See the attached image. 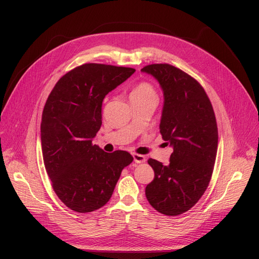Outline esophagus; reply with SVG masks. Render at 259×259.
<instances>
[{"mask_svg": "<svg viewBox=\"0 0 259 259\" xmlns=\"http://www.w3.org/2000/svg\"><path fill=\"white\" fill-rule=\"evenodd\" d=\"M133 159H134L135 163H144V162H146L145 155L138 154V153H133Z\"/></svg>", "mask_w": 259, "mask_h": 259, "instance_id": "34e87169", "label": "esophagus"}]
</instances>
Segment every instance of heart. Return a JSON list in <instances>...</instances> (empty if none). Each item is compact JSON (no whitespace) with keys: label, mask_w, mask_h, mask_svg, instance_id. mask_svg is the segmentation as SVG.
I'll return each mask as SVG.
<instances>
[{"label":"heart","mask_w":259,"mask_h":259,"mask_svg":"<svg viewBox=\"0 0 259 259\" xmlns=\"http://www.w3.org/2000/svg\"><path fill=\"white\" fill-rule=\"evenodd\" d=\"M150 97H155V93L152 86L148 83H139L131 93V99H144Z\"/></svg>","instance_id":"heart-1"}]
</instances>
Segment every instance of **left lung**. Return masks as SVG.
Returning <instances> with one entry per match:
<instances>
[{
  "label": "left lung",
  "mask_w": 259,
  "mask_h": 259,
  "mask_svg": "<svg viewBox=\"0 0 259 259\" xmlns=\"http://www.w3.org/2000/svg\"><path fill=\"white\" fill-rule=\"evenodd\" d=\"M142 72L160 84L164 97L160 133L173 148L168 165L148 160L154 178L146 187V197L161 214L180 215L200 200L213 173L218 145L214 110L202 86L180 69L155 64Z\"/></svg>",
  "instance_id": "left-lung-1"
}]
</instances>
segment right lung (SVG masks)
<instances>
[{
	"instance_id": "add662e5",
	"label": "right lung",
	"mask_w": 259,
	"mask_h": 259,
	"mask_svg": "<svg viewBox=\"0 0 259 259\" xmlns=\"http://www.w3.org/2000/svg\"><path fill=\"white\" fill-rule=\"evenodd\" d=\"M134 72L85 64L62 76L46 100L41 122L44 165L57 197L77 213L103 207L122 169L133 162L128 152H105L93 140L103 123L104 98Z\"/></svg>"
}]
</instances>
